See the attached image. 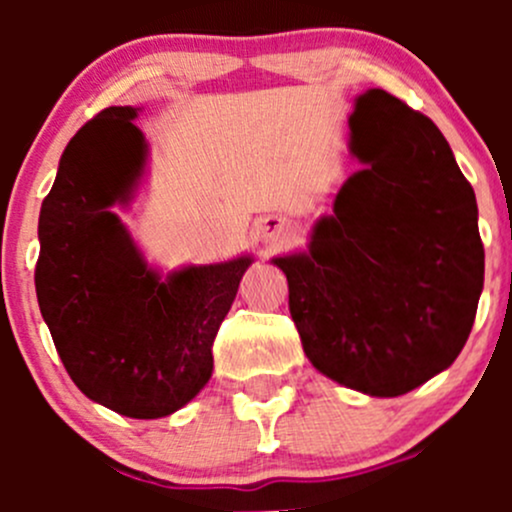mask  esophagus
Segmentation results:
<instances>
[{"label":"esophagus","mask_w":512,"mask_h":512,"mask_svg":"<svg viewBox=\"0 0 512 512\" xmlns=\"http://www.w3.org/2000/svg\"><path fill=\"white\" fill-rule=\"evenodd\" d=\"M255 232L262 242L277 245V242H285V237L289 235V225L282 218H262L255 225Z\"/></svg>","instance_id":"obj_1"}]
</instances>
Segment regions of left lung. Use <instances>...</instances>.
I'll return each mask as SVG.
<instances>
[{
    "label": "left lung",
    "instance_id": "obj_1",
    "mask_svg": "<svg viewBox=\"0 0 512 512\" xmlns=\"http://www.w3.org/2000/svg\"><path fill=\"white\" fill-rule=\"evenodd\" d=\"M332 215L304 250L272 257L317 371L366 396L409 394L461 354L483 292L478 205L443 133L371 89L349 116Z\"/></svg>",
    "mask_w": 512,
    "mask_h": 512
}]
</instances>
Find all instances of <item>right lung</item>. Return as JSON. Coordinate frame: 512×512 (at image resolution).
Wrapping results in <instances>:
<instances>
[{
	"label": "right lung",
	"instance_id": "add662e5",
	"mask_svg": "<svg viewBox=\"0 0 512 512\" xmlns=\"http://www.w3.org/2000/svg\"><path fill=\"white\" fill-rule=\"evenodd\" d=\"M143 108L111 106L59 160L41 203L36 299L71 381L128 418L183 409L213 376V342L235 302L250 252L213 265H151L128 225L146 180Z\"/></svg>",
	"mask_w": 512,
	"mask_h": 512
}]
</instances>
